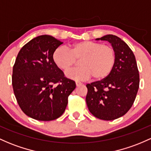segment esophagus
Returning <instances> with one entry per match:
<instances>
[{
    "label": "esophagus",
    "instance_id": "esophagus-1",
    "mask_svg": "<svg viewBox=\"0 0 151 151\" xmlns=\"http://www.w3.org/2000/svg\"><path fill=\"white\" fill-rule=\"evenodd\" d=\"M75 83H76V85H77V86H79V85H81V84H82V82H79V81H76Z\"/></svg>",
    "mask_w": 151,
    "mask_h": 151
}]
</instances>
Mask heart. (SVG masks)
<instances>
[{"label": "heart", "instance_id": "obj_1", "mask_svg": "<svg viewBox=\"0 0 151 151\" xmlns=\"http://www.w3.org/2000/svg\"><path fill=\"white\" fill-rule=\"evenodd\" d=\"M115 59V51L111 46L92 41L77 42L69 49L59 46L52 54L54 64L63 71L72 67L76 59H80V67L66 72L68 78L75 80H85L92 76L94 79L105 78L112 71Z\"/></svg>", "mask_w": 151, "mask_h": 151}]
</instances>
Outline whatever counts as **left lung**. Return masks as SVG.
Returning a JSON list of instances; mask_svg holds the SVG:
<instances>
[{
  "instance_id": "1",
  "label": "left lung",
  "mask_w": 151,
  "mask_h": 151,
  "mask_svg": "<svg viewBox=\"0 0 151 151\" xmlns=\"http://www.w3.org/2000/svg\"><path fill=\"white\" fill-rule=\"evenodd\" d=\"M107 41L115 51V63L108 76L87 84L86 102L89 112L103 120H113L130 109L139 88V74L135 55L125 41L108 34L96 39Z\"/></svg>"
}]
</instances>
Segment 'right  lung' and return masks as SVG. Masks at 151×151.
<instances>
[{
    "mask_svg": "<svg viewBox=\"0 0 151 151\" xmlns=\"http://www.w3.org/2000/svg\"><path fill=\"white\" fill-rule=\"evenodd\" d=\"M62 44L51 36H39L25 44L16 57L12 75L14 94L23 112L31 118L57 119L75 89V82L66 78L53 62V52Z\"/></svg>",
    "mask_w": 151,
    "mask_h": 151,
    "instance_id": "obj_1",
    "label": "right lung"
}]
</instances>
